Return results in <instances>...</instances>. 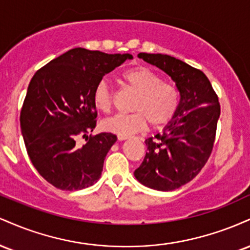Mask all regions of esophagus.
<instances>
[{
	"label": "esophagus",
	"mask_w": 250,
	"mask_h": 250,
	"mask_svg": "<svg viewBox=\"0 0 250 250\" xmlns=\"http://www.w3.org/2000/svg\"><path fill=\"white\" fill-rule=\"evenodd\" d=\"M117 139H119V141H123V140H127L128 136H125V135H117Z\"/></svg>",
	"instance_id": "1"
}]
</instances>
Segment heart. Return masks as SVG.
Wrapping results in <instances>:
<instances>
[{"instance_id":"b5f03b06","label":"heart","mask_w":250,"mask_h":250,"mask_svg":"<svg viewBox=\"0 0 250 250\" xmlns=\"http://www.w3.org/2000/svg\"><path fill=\"white\" fill-rule=\"evenodd\" d=\"M127 88L136 93L130 114H116L102 122L109 133L129 135L141 131L149 123L153 128H161L173 120L180 107V91L174 83L163 81L154 70L143 65L125 69L121 75ZM113 102V91L104 79L93 89V103L97 110L108 111Z\"/></svg>"}]
</instances>
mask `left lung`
Masks as SVG:
<instances>
[{"label": "left lung", "instance_id": "1", "mask_svg": "<svg viewBox=\"0 0 250 250\" xmlns=\"http://www.w3.org/2000/svg\"><path fill=\"white\" fill-rule=\"evenodd\" d=\"M137 56L168 74L181 100L162 133L145 141L147 153L134 175L146 187L174 190L193 180L210 156L221 111L219 97L208 77L186 62L163 54Z\"/></svg>", "mask_w": 250, "mask_h": 250}]
</instances>
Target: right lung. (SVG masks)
Wrapping results in <instances>:
<instances>
[{
	"instance_id": "add662e5",
	"label": "right lung",
	"mask_w": 250,
	"mask_h": 250,
	"mask_svg": "<svg viewBox=\"0 0 250 250\" xmlns=\"http://www.w3.org/2000/svg\"><path fill=\"white\" fill-rule=\"evenodd\" d=\"M130 54H105L74 48L33 76L21 109V130L39 174L62 190H80L100 179L116 135H89L96 125L93 89ZM79 136L86 137L83 146Z\"/></svg>"
}]
</instances>
